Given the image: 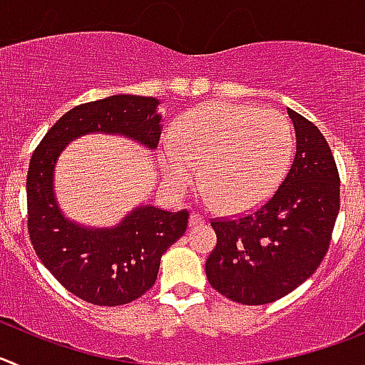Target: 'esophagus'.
<instances>
[{"mask_svg": "<svg viewBox=\"0 0 365 365\" xmlns=\"http://www.w3.org/2000/svg\"><path fill=\"white\" fill-rule=\"evenodd\" d=\"M203 223H205V220H203V217L200 216V214L192 212L189 216V227H198V225H203Z\"/></svg>", "mask_w": 365, "mask_h": 365, "instance_id": "esophagus-1", "label": "esophagus"}]
</instances>
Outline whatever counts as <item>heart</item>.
Returning <instances> with one entry per match:
<instances>
[{
	"mask_svg": "<svg viewBox=\"0 0 365 365\" xmlns=\"http://www.w3.org/2000/svg\"><path fill=\"white\" fill-rule=\"evenodd\" d=\"M294 129L284 115L255 106L207 102L187 111L160 151L173 190H185L202 167L207 196L227 212L267 202L288 173Z\"/></svg>",
	"mask_w": 365,
	"mask_h": 365,
	"instance_id": "b5f03b06",
	"label": "heart"
}]
</instances>
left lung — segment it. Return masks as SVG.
<instances>
[{"label": "left lung", "instance_id": "obj_1", "mask_svg": "<svg viewBox=\"0 0 365 365\" xmlns=\"http://www.w3.org/2000/svg\"><path fill=\"white\" fill-rule=\"evenodd\" d=\"M295 129L294 163L255 212L214 220L216 248L205 263L210 286L241 304H268L294 292L328 252L340 209V180L315 124L288 110Z\"/></svg>", "mask_w": 365, "mask_h": 365}]
</instances>
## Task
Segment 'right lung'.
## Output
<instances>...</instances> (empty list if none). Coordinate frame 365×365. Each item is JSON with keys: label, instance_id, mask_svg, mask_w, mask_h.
Masks as SVG:
<instances>
[{"label": "right lung", "instance_id": "obj_1", "mask_svg": "<svg viewBox=\"0 0 365 365\" xmlns=\"http://www.w3.org/2000/svg\"><path fill=\"white\" fill-rule=\"evenodd\" d=\"M160 101L111 95L64 113L34 151L26 176L29 234L37 257L70 294L97 306H120L155 284L163 252L185 234L189 212L138 205L115 227H86L64 216L53 171L70 142L91 133L125 136L156 149Z\"/></svg>", "mask_w": 365, "mask_h": 365}]
</instances>
